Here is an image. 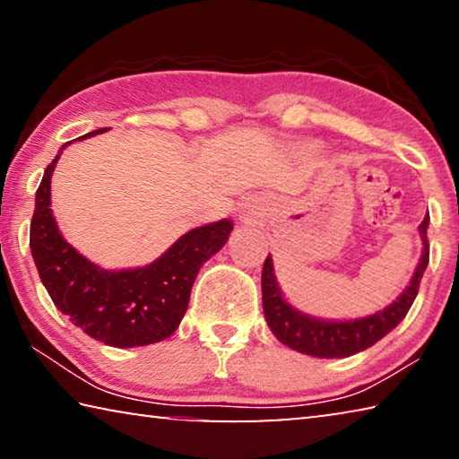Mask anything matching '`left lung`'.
Here are the masks:
<instances>
[{
	"label": "left lung",
	"instance_id": "left-lung-1",
	"mask_svg": "<svg viewBox=\"0 0 459 459\" xmlns=\"http://www.w3.org/2000/svg\"><path fill=\"white\" fill-rule=\"evenodd\" d=\"M427 224H429V216H425L423 222L419 224V230H421L423 237V255L407 290L383 312L354 322H324L293 309L281 298V291H279L273 275V261L267 257L265 265H263L261 287L263 312H265V320L271 332L285 346L309 356H317V359H344V356H352L377 344L393 328H397L417 298L421 277L425 273L427 263H429Z\"/></svg>",
	"mask_w": 459,
	"mask_h": 459
}]
</instances>
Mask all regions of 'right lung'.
Here are the masks:
<instances>
[{"label":"right lung","instance_id":"obj_1","mask_svg":"<svg viewBox=\"0 0 459 459\" xmlns=\"http://www.w3.org/2000/svg\"><path fill=\"white\" fill-rule=\"evenodd\" d=\"M56 161L58 155L38 186L30 224V248L54 306L91 338L115 348L147 346L172 336L188 307L194 279L204 261L227 243L232 222L224 219L186 232L147 267L99 269L58 232L50 208V178Z\"/></svg>","mask_w":459,"mask_h":459}]
</instances>
